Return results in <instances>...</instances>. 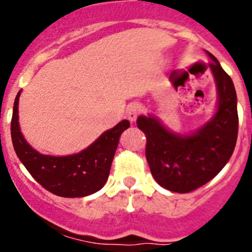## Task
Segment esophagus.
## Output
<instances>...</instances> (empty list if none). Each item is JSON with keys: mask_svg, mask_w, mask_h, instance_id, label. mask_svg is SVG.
<instances>
[{"mask_svg": "<svg viewBox=\"0 0 252 252\" xmlns=\"http://www.w3.org/2000/svg\"><path fill=\"white\" fill-rule=\"evenodd\" d=\"M141 112V107L139 103H130V105L128 106V108H126V117H128V119L130 122H135V119L138 118V116L140 114Z\"/></svg>", "mask_w": 252, "mask_h": 252, "instance_id": "1", "label": "esophagus"}]
</instances>
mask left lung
<instances>
[{
    "label": "left lung",
    "instance_id": "8db88e82",
    "mask_svg": "<svg viewBox=\"0 0 252 252\" xmlns=\"http://www.w3.org/2000/svg\"><path fill=\"white\" fill-rule=\"evenodd\" d=\"M208 68L217 88V108L204 126L190 134L174 133L155 116L138 117L146 136V159L155 180L171 191L190 192L216 177L232 157L238 138V98L234 84L217 58Z\"/></svg>",
    "mask_w": 252,
    "mask_h": 252
}]
</instances>
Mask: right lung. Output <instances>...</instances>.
Segmentation results:
<instances>
[{"label": "right lung", "instance_id": "add662e5", "mask_svg": "<svg viewBox=\"0 0 252 252\" xmlns=\"http://www.w3.org/2000/svg\"><path fill=\"white\" fill-rule=\"evenodd\" d=\"M20 93L22 90L14 100L11 135L14 151L28 172L40 185L57 196L84 197L98 191L107 182L119 136L130 126L129 121L119 122L78 154L69 156L42 155L28 144L20 131L18 121Z\"/></svg>", "mask_w": 252, "mask_h": 252}]
</instances>
